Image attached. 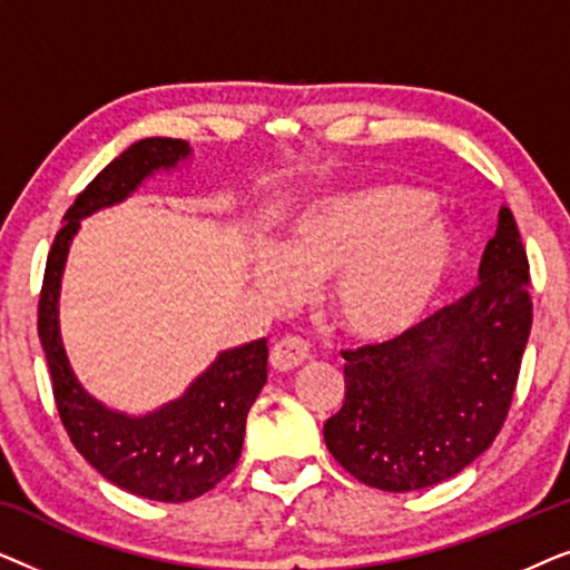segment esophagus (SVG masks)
Here are the masks:
<instances>
[{
  "label": "esophagus",
  "instance_id": "1",
  "mask_svg": "<svg viewBox=\"0 0 570 570\" xmlns=\"http://www.w3.org/2000/svg\"><path fill=\"white\" fill-rule=\"evenodd\" d=\"M306 357H308L306 340L293 337V334H287V337L277 340L275 347H272L269 365H272V368H275V371L285 373V371L298 368V365H301L303 361H306Z\"/></svg>",
  "mask_w": 570,
  "mask_h": 570
}]
</instances>
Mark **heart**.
Returning <instances> with one entry per match:
<instances>
[{
    "mask_svg": "<svg viewBox=\"0 0 570 570\" xmlns=\"http://www.w3.org/2000/svg\"><path fill=\"white\" fill-rule=\"evenodd\" d=\"M407 184H376L318 199L295 220L283 256H264L256 283L287 306L303 285H330L332 316L357 340H392L439 295L454 236Z\"/></svg>",
    "mask_w": 570,
    "mask_h": 570,
    "instance_id": "1",
    "label": "heart"
}]
</instances>
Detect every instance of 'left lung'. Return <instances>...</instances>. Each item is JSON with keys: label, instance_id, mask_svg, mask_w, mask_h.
<instances>
[{"label": "left lung", "instance_id": "obj_1", "mask_svg": "<svg viewBox=\"0 0 570 570\" xmlns=\"http://www.w3.org/2000/svg\"><path fill=\"white\" fill-rule=\"evenodd\" d=\"M529 330V262L503 205L478 287L400 337L342 350L345 404L324 423L330 454L389 493L454 478L501 433Z\"/></svg>", "mask_w": 570, "mask_h": 570}]
</instances>
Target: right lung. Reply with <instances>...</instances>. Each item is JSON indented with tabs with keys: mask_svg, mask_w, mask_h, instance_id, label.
Instances as JSON below:
<instances>
[{
	"mask_svg": "<svg viewBox=\"0 0 570 570\" xmlns=\"http://www.w3.org/2000/svg\"><path fill=\"white\" fill-rule=\"evenodd\" d=\"M189 153L186 139L147 137L108 163L67 209L46 259L38 301V337L69 441L108 482L163 503L205 495L236 470L246 415L267 384V340L225 350L176 402L129 417L92 400L69 368L59 337V285L82 217L127 199L147 176L176 168Z\"/></svg>",
	"mask_w": 570,
	"mask_h": 570,
	"instance_id": "1",
	"label": "right lung"
}]
</instances>
